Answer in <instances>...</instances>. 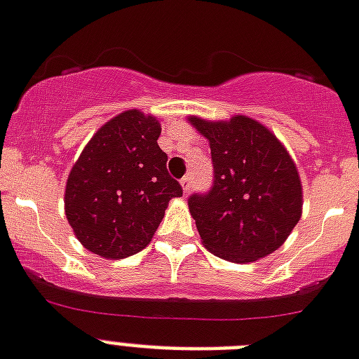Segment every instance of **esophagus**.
<instances>
[{
    "mask_svg": "<svg viewBox=\"0 0 359 359\" xmlns=\"http://www.w3.org/2000/svg\"><path fill=\"white\" fill-rule=\"evenodd\" d=\"M180 184H182V189H184V194H188L189 189H191V175H186L180 179Z\"/></svg>",
    "mask_w": 359,
    "mask_h": 359,
    "instance_id": "esophagus-1",
    "label": "esophagus"
}]
</instances>
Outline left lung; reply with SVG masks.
<instances>
[{
	"label": "left lung",
	"instance_id": "left-lung-1",
	"mask_svg": "<svg viewBox=\"0 0 359 359\" xmlns=\"http://www.w3.org/2000/svg\"><path fill=\"white\" fill-rule=\"evenodd\" d=\"M210 140L213 184L188 204L204 246L231 263L276 252L301 217L303 191L296 164L281 142L255 120L189 118Z\"/></svg>",
	"mask_w": 359,
	"mask_h": 359
}]
</instances>
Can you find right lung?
<instances>
[{"label": "right lung", "instance_id": "obj_1", "mask_svg": "<svg viewBox=\"0 0 359 359\" xmlns=\"http://www.w3.org/2000/svg\"><path fill=\"white\" fill-rule=\"evenodd\" d=\"M161 123L131 109L102 126L65 186V215L89 252L123 259L149 245L182 188L168 173L156 140Z\"/></svg>", "mask_w": 359, "mask_h": 359}]
</instances>
